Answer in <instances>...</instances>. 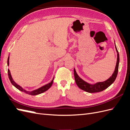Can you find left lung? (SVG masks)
I'll use <instances>...</instances> for the list:
<instances>
[{"mask_svg": "<svg viewBox=\"0 0 130 130\" xmlns=\"http://www.w3.org/2000/svg\"><path fill=\"white\" fill-rule=\"evenodd\" d=\"M116 49L117 53V63L116 66V68L115 72H113L112 75L108 79L106 80L104 82H99L95 84H90L87 83V82L85 81L78 76L77 74L75 69H74V77H75V80L77 86L82 90H85V91L88 92V93H96V92H100L103 91L107 88H108L109 86H111L114 81H115L116 78L117 77L118 72V68H119V55L117 47L115 44Z\"/></svg>", "mask_w": 130, "mask_h": 130, "instance_id": "8db88e82", "label": "left lung"}]
</instances>
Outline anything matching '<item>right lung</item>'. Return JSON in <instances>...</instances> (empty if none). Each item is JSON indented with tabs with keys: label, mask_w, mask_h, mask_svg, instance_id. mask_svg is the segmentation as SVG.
<instances>
[{
	"label": "right lung",
	"mask_w": 130,
	"mask_h": 130,
	"mask_svg": "<svg viewBox=\"0 0 130 130\" xmlns=\"http://www.w3.org/2000/svg\"><path fill=\"white\" fill-rule=\"evenodd\" d=\"M9 56L8 57V59H7V66H9ZM7 73H8L9 77V79L11 82V84H12L15 88H17L18 89L21 90V91H22L23 92H24L26 94H29V95H38V94H41L43 92L46 91V90L48 89H49L51 87V86H52L53 83V81H54V77L53 79L52 80V81L50 82V83L46 84L44 86H42V87L39 88L37 89H35L34 90H32V91L30 92V91H27V90H25L24 89H23L22 87H21L20 86L15 83V82L13 81L12 77V76H11V73H10L9 69H7Z\"/></svg>",
	"instance_id": "obj_1"
}]
</instances>
